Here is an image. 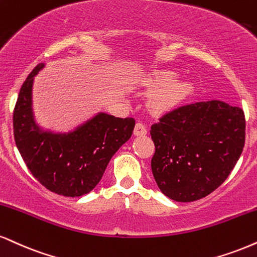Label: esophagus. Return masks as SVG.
Wrapping results in <instances>:
<instances>
[{
    "label": "esophagus",
    "mask_w": 257,
    "mask_h": 257,
    "mask_svg": "<svg viewBox=\"0 0 257 257\" xmlns=\"http://www.w3.org/2000/svg\"><path fill=\"white\" fill-rule=\"evenodd\" d=\"M134 134H135V136H145L148 134L147 126H145L143 122H137L135 126Z\"/></svg>",
    "instance_id": "esophagus-1"
}]
</instances>
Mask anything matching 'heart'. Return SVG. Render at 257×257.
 <instances>
[{
	"label": "heart",
	"mask_w": 257,
	"mask_h": 257,
	"mask_svg": "<svg viewBox=\"0 0 257 257\" xmlns=\"http://www.w3.org/2000/svg\"><path fill=\"white\" fill-rule=\"evenodd\" d=\"M177 96H179V91H176V90L169 91V93L163 95V96L161 97L160 104H162V106H168V104H172L173 102H175Z\"/></svg>",
	"instance_id": "obj_1"
}]
</instances>
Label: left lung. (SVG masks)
<instances>
[{"label":"left lung","mask_w":257,"mask_h":257,"mask_svg":"<svg viewBox=\"0 0 257 257\" xmlns=\"http://www.w3.org/2000/svg\"><path fill=\"white\" fill-rule=\"evenodd\" d=\"M151 170L173 200H199L229 176L245 143L242 108L219 100L177 107L151 126Z\"/></svg>","instance_id":"obj_1"}]
</instances>
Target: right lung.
<instances>
[{"mask_svg":"<svg viewBox=\"0 0 257 257\" xmlns=\"http://www.w3.org/2000/svg\"><path fill=\"white\" fill-rule=\"evenodd\" d=\"M41 68L37 65L21 85L13 113L15 144L32 175L49 191L64 196L87 194L132 136L136 120L100 113L69 135L41 134L32 116V83Z\"/></svg>","mask_w":257,"mask_h":257,"instance_id":"1","label":"right lung"}]
</instances>
